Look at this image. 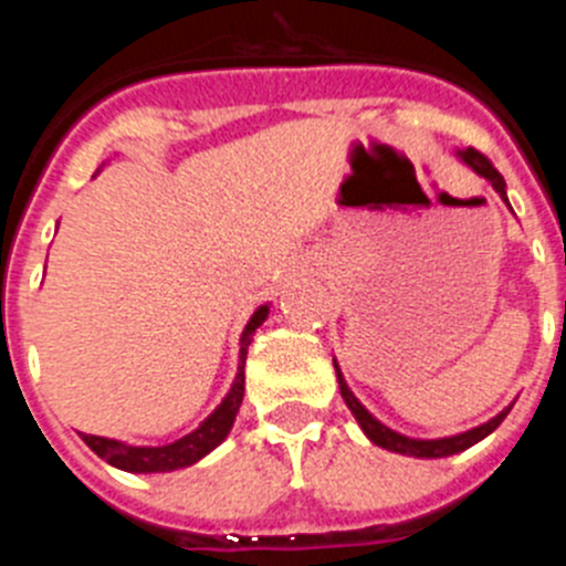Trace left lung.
Segmentation results:
<instances>
[{
  "instance_id": "obj_1",
  "label": "left lung",
  "mask_w": 566,
  "mask_h": 566,
  "mask_svg": "<svg viewBox=\"0 0 566 566\" xmlns=\"http://www.w3.org/2000/svg\"><path fill=\"white\" fill-rule=\"evenodd\" d=\"M457 158L464 164V167H470L476 175H482L484 181H490V187L496 189L499 195H502V201L507 203V192H504V178L496 172V167L484 158L482 153H476L473 147L468 149H457ZM510 207V203H507ZM334 371H337V382H339V394H343L345 405H348V411L354 413V419L359 422V428H363V433L368 439H371L374 444H379V448H385V451H394V453H402V457H417V459H442V457H453V453H462L468 451V448H473L476 442H482L484 437H490V433L496 431L499 424L504 422V417L510 413V408H513V402L504 408V411H499L496 417L488 419V422L476 424V428H470V431H462V433H453V437H439V439H413V437H405V433H397L394 428H388V424L379 422L377 417H374L368 408H365L363 402H359L357 397H354V391L348 388V382H345L343 371H339L337 359H334Z\"/></svg>"
}]
</instances>
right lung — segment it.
Masks as SVG:
<instances>
[{"label": "right lung", "instance_id": "right-lung-1", "mask_svg": "<svg viewBox=\"0 0 566 566\" xmlns=\"http://www.w3.org/2000/svg\"><path fill=\"white\" fill-rule=\"evenodd\" d=\"M269 308L272 303H263V306L254 308V314L249 317L247 328L240 334V359H238V374L232 379V388L227 391V397L221 399V405L203 419L192 433L175 439L169 444H129L122 439H107V437H93V433H82V439L87 442V448L93 453L109 462L113 468L127 470V473H169V470H181L189 464L201 462L207 453H212L223 439L232 431L234 417L240 411V402H243V391H247V348L252 343V334L258 332L269 317Z\"/></svg>", "mask_w": 566, "mask_h": 566}]
</instances>
